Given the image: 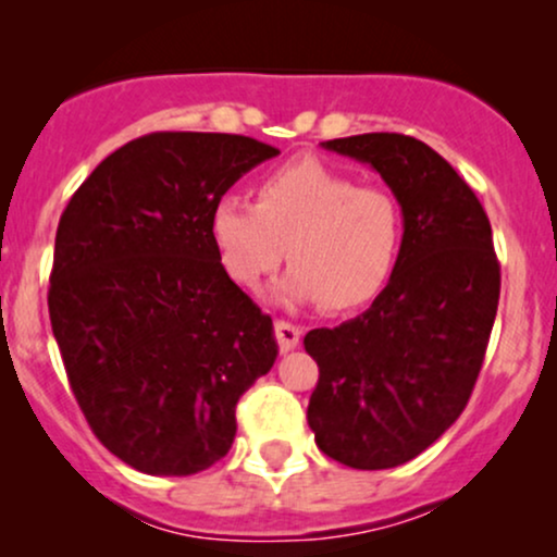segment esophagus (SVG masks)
Returning <instances> with one entry per match:
<instances>
[{
    "instance_id": "obj_1",
    "label": "esophagus",
    "mask_w": 557,
    "mask_h": 557,
    "mask_svg": "<svg viewBox=\"0 0 557 557\" xmlns=\"http://www.w3.org/2000/svg\"><path fill=\"white\" fill-rule=\"evenodd\" d=\"M298 337H300V330L296 324L285 322V319H277V322H274V341H277V348L283 350V354L296 348Z\"/></svg>"
}]
</instances>
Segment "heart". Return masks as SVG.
Listing matches in <instances>:
<instances>
[{"label": "heart", "instance_id": "1", "mask_svg": "<svg viewBox=\"0 0 557 557\" xmlns=\"http://www.w3.org/2000/svg\"><path fill=\"white\" fill-rule=\"evenodd\" d=\"M209 235L235 285L251 290L287 257L293 267L277 285L280 300L348 311L369 304L393 274L403 216L380 185H359L319 159H296L259 183L257 203L222 196Z\"/></svg>", "mask_w": 557, "mask_h": 557}]
</instances>
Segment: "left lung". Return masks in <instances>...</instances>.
<instances>
[{
    "label": "left lung",
    "instance_id": "1",
    "mask_svg": "<svg viewBox=\"0 0 557 557\" xmlns=\"http://www.w3.org/2000/svg\"><path fill=\"white\" fill-rule=\"evenodd\" d=\"M372 164L403 212L389 283L361 317L311 330L309 419L319 450L350 469H393L453 424L476 385L500 298L492 227L474 190L400 133L324 140Z\"/></svg>",
    "mask_w": 557,
    "mask_h": 557
}]
</instances>
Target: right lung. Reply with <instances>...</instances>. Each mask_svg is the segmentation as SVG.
<instances>
[{
  "instance_id": "1",
  "label": "right lung",
  "mask_w": 557,
  "mask_h": 557,
  "mask_svg": "<svg viewBox=\"0 0 557 557\" xmlns=\"http://www.w3.org/2000/svg\"><path fill=\"white\" fill-rule=\"evenodd\" d=\"M277 154L233 133H149L112 151L60 216L54 341L91 432L144 474L225 458L240 395L277 359L272 317L209 235L230 185Z\"/></svg>"
}]
</instances>
